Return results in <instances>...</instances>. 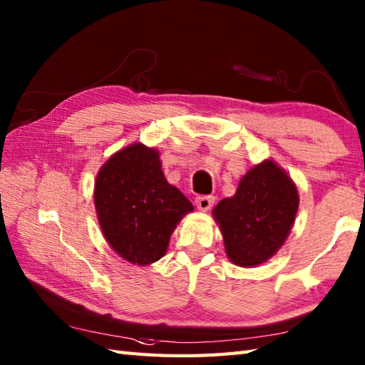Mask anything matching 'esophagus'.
<instances>
[{"label":"esophagus","instance_id":"esophagus-1","mask_svg":"<svg viewBox=\"0 0 365 365\" xmlns=\"http://www.w3.org/2000/svg\"><path fill=\"white\" fill-rule=\"evenodd\" d=\"M215 204V197L213 196H199L196 197V207L200 212H207L210 210Z\"/></svg>","mask_w":365,"mask_h":365}]
</instances>
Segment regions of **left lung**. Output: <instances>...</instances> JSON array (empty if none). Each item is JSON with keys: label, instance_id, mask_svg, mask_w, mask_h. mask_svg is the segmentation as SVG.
I'll use <instances>...</instances> for the list:
<instances>
[{"label": "left lung", "instance_id": "left-lung-1", "mask_svg": "<svg viewBox=\"0 0 365 365\" xmlns=\"http://www.w3.org/2000/svg\"><path fill=\"white\" fill-rule=\"evenodd\" d=\"M298 207L297 185L277 163L265 160L251 168L235 195L212 212L229 260L252 268L273 257L290 234Z\"/></svg>", "mask_w": 365, "mask_h": 365}]
</instances>
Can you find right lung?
Segmentation results:
<instances>
[{"mask_svg": "<svg viewBox=\"0 0 365 365\" xmlns=\"http://www.w3.org/2000/svg\"><path fill=\"white\" fill-rule=\"evenodd\" d=\"M94 205L105 240L133 265H150L166 254L169 238L192 204L168 183L160 152L127 145L100 168Z\"/></svg>", "mask_w": 365, "mask_h": 365, "instance_id": "right-lung-1", "label": "right lung"}]
</instances>
